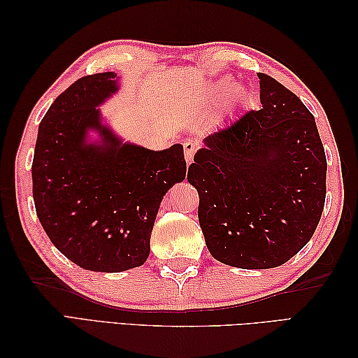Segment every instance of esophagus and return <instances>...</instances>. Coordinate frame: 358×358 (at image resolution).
Returning <instances> with one entry per match:
<instances>
[{
	"label": "esophagus",
	"mask_w": 358,
	"mask_h": 358,
	"mask_svg": "<svg viewBox=\"0 0 358 358\" xmlns=\"http://www.w3.org/2000/svg\"><path fill=\"white\" fill-rule=\"evenodd\" d=\"M183 148H185V157H186V162H187L189 164H191V163H192V159H194L195 152H196V149H199V144H196L194 140H187V141H185Z\"/></svg>",
	"instance_id": "1"
}]
</instances>
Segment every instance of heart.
<instances>
[{"instance_id": "obj_1", "label": "heart", "mask_w": 358, "mask_h": 358, "mask_svg": "<svg viewBox=\"0 0 358 358\" xmlns=\"http://www.w3.org/2000/svg\"><path fill=\"white\" fill-rule=\"evenodd\" d=\"M231 87H232V81H231L229 78H226V80H223L222 83H220L218 94H227V92H229V90H231ZM235 98H237L238 101L245 100V98H246V90L243 89V87L235 90Z\"/></svg>"}]
</instances>
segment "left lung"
Returning a JSON list of instances; mask_svg holds the SVG:
<instances>
[{"label":"left lung","mask_w":358,"mask_h":358,"mask_svg":"<svg viewBox=\"0 0 358 358\" xmlns=\"http://www.w3.org/2000/svg\"><path fill=\"white\" fill-rule=\"evenodd\" d=\"M258 78L262 109L208 135L187 172L210 255L240 269L291 260L313 238L326 199L314 115L277 80Z\"/></svg>","instance_id":"8db88e82"}]
</instances>
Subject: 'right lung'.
I'll list each match as a JSON object with an SVG mask.
<instances>
[{
	"instance_id": "1",
	"label": "right lung",
	"mask_w": 358,
	"mask_h": 358,
	"mask_svg": "<svg viewBox=\"0 0 358 358\" xmlns=\"http://www.w3.org/2000/svg\"><path fill=\"white\" fill-rule=\"evenodd\" d=\"M115 72L87 75L66 89L38 127L34 201L59 252L95 272L138 268L166 192L186 177L181 144L150 150L123 141L100 106L118 92ZM95 131L100 141H90Z\"/></svg>"
}]
</instances>
